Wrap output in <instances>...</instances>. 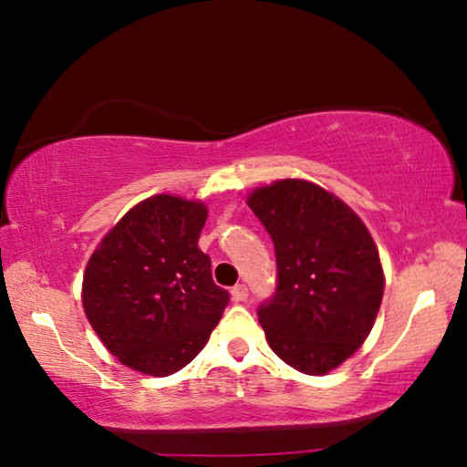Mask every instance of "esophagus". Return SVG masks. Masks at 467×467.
Instances as JSON below:
<instances>
[{
	"mask_svg": "<svg viewBox=\"0 0 467 467\" xmlns=\"http://www.w3.org/2000/svg\"><path fill=\"white\" fill-rule=\"evenodd\" d=\"M231 295H233L234 303H243V300H247L249 290H247V286H244V284H236V286H233Z\"/></svg>",
	"mask_w": 467,
	"mask_h": 467,
	"instance_id": "1",
	"label": "esophagus"
}]
</instances>
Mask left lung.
Segmentation results:
<instances>
[{
  "label": "left lung",
  "mask_w": 467,
  "mask_h": 467,
  "mask_svg": "<svg viewBox=\"0 0 467 467\" xmlns=\"http://www.w3.org/2000/svg\"><path fill=\"white\" fill-rule=\"evenodd\" d=\"M247 203L275 251V292L257 309L267 342L292 368L326 375L375 323L383 298L375 243L344 202L309 181H275Z\"/></svg>",
  "instance_id": "left-lung-1"
}]
</instances>
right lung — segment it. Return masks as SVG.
Here are the masks:
<instances>
[{"label":"right lung","mask_w":467,"mask_h":467,"mask_svg":"<svg viewBox=\"0 0 467 467\" xmlns=\"http://www.w3.org/2000/svg\"><path fill=\"white\" fill-rule=\"evenodd\" d=\"M208 210L154 195L138 203L92 253L82 303L92 329L123 365L167 377L208 342L231 295L197 247Z\"/></svg>","instance_id":"obj_1"}]
</instances>
